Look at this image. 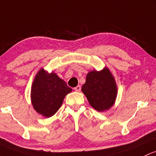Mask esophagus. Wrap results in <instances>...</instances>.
Here are the masks:
<instances>
[{
    "instance_id": "esophagus-1",
    "label": "esophagus",
    "mask_w": 156,
    "mask_h": 156,
    "mask_svg": "<svg viewBox=\"0 0 156 156\" xmlns=\"http://www.w3.org/2000/svg\"><path fill=\"white\" fill-rule=\"evenodd\" d=\"M74 90H75V91H76V92H80V91H81V86H80V85H78V86L75 87Z\"/></svg>"
}]
</instances>
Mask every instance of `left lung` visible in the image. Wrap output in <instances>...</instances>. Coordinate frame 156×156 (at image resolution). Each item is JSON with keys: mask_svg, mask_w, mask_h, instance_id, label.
Here are the masks:
<instances>
[{"mask_svg": "<svg viewBox=\"0 0 156 156\" xmlns=\"http://www.w3.org/2000/svg\"><path fill=\"white\" fill-rule=\"evenodd\" d=\"M81 90L90 105L99 112L110 108L117 95L115 81L107 68L100 72H90Z\"/></svg>", "mask_w": 156, "mask_h": 156, "instance_id": "1", "label": "left lung"}]
</instances>
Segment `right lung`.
Masks as SVG:
<instances>
[{
    "instance_id": "obj_1",
    "label": "right lung",
    "mask_w": 156,
    "mask_h": 156,
    "mask_svg": "<svg viewBox=\"0 0 156 156\" xmlns=\"http://www.w3.org/2000/svg\"><path fill=\"white\" fill-rule=\"evenodd\" d=\"M70 92L72 89L55 73H48L41 69L32 83V105L38 113L45 117H51L58 110L65 96Z\"/></svg>"
}]
</instances>
